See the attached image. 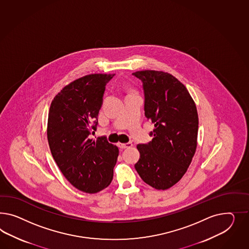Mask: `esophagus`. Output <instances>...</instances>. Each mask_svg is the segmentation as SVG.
Segmentation results:
<instances>
[{"label": "esophagus", "instance_id": "34e87169", "mask_svg": "<svg viewBox=\"0 0 249 249\" xmlns=\"http://www.w3.org/2000/svg\"><path fill=\"white\" fill-rule=\"evenodd\" d=\"M118 147L120 148H128L132 147V143L128 142V143H118Z\"/></svg>", "mask_w": 249, "mask_h": 249}]
</instances>
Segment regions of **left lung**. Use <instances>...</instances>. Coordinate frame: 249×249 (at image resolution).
<instances>
[{
	"mask_svg": "<svg viewBox=\"0 0 249 249\" xmlns=\"http://www.w3.org/2000/svg\"><path fill=\"white\" fill-rule=\"evenodd\" d=\"M142 81L146 118L154 124L151 142L137 146L135 168L156 189H168L181 179L196 148L198 116L187 88L174 76L158 71H136Z\"/></svg>",
	"mask_w": 249,
	"mask_h": 249,
	"instance_id": "1",
	"label": "left lung"
}]
</instances>
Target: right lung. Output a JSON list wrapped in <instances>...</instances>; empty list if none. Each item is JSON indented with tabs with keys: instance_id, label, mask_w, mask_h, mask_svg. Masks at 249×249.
Instances as JSON below:
<instances>
[{
	"instance_id": "1",
	"label": "right lung",
	"mask_w": 249,
	"mask_h": 249,
	"mask_svg": "<svg viewBox=\"0 0 249 249\" xmlns=\"http://www.w3.org/2000/svg\"><path fill=\"white\" fill-rule=\"evenodd\" d=\"M114 75L89 74L72 81L54 97L49 111L47 138L54 160L68 181L89 194L110 184L119 156V148L106 137H89Z\"/></svg>"
}]
</instances>
